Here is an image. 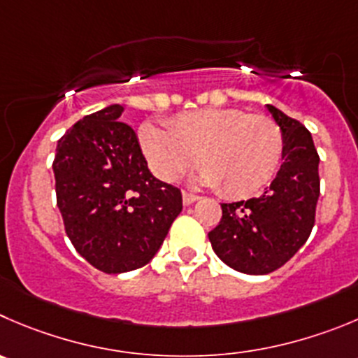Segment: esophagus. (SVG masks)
Masks as SVG:
<instances>
[{"mask_svg":"<svg viewBox=\"0 0 358 358\" xmlns=\"http://www.w3.org/2000/svg\"><path fill=\"white\" fill-rule=\"evenodd\" d=\"M199 199H200V196L193 195V193L182 192V203H185V206H192V203L196 202V200H199Z\"/></svg>","mask_w":358,"mask_h":358,"instance_id":"obj_1","label":"esophagus"}]
</instances>
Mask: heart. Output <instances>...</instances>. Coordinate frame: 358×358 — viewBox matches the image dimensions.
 I'll return each instance as SVG.
<instances>
[{
    "label": "heart",
    "instance_id": "b5f03b06",
    "mask_svg": "<svg viewBox=\"0 0 358 358\" xmlns=\"http://www.w3.org/2000/svg\"><path fill=\"white\" fill-rule=\"evenodd\" d=\"M138 144L162 181H179L199 162L200 185L216 186L230 199L251 196L267 186L285 155V135L278 122L241 108L182 112L166 126L144 122Z\"/></svg>",
    "mask_w": 358,
    "mask_h": 358
}]
</instances>
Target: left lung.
I'll return each instance as SVG.
<instances>
[{
    "label": "left lung",
    "mask_w": 358,
    "mask_h": 358,
    "mask_svg": "<svg viewBox=\"0 0 358 358\" xmlns=\"http://www.w3.org/2000/svg\"><path fill=\"white\" fill-rule=\"evenodd\" d=\"M285 135L283 165L264 195L221 203L220 224L209 232L213 250L228 267L268 274L306 244L320 196V156L302 122L267 105Z\"/></svg>",
    "instance_id": "obj_1"
}]
</instances>
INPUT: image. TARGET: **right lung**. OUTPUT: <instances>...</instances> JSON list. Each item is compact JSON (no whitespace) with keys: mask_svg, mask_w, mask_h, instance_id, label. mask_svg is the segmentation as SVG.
Listing matches in <instances>:
<instances>
[{"mask_svg":"<svg viewBox=\"0 0 358 358\" xmlns=\"http://www.w3.org/2000/svg\"><path fill=\"white\" fill-rule=\"evenodd\" d=\"M108 105L75 122L54 158L57 207L80 257L107 274L144 267L182 210L181 189L148 169L137 134Z\"/></svg>","mask_w":358,"mask_h":358,"instance_id":"obj_1","label":"right lung"}]
</instances>
